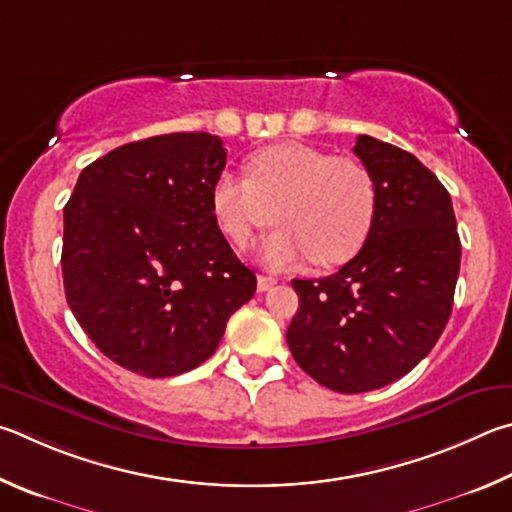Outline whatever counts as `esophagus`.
<instances>
[{"instance_id":"34e87169","label":"esophagus","mask_w":512,"mask_h":512,"mask_svg":"<svg viewBox=\"0 0 512 512\" xmlns=\"http://www.w3.org/2000/svg\"><path fill=\"white\" fill-rule=\"evenodd\" d=\"M274 285H276V279H274V276L258 274V279H256V288H258V292H267V290H272Z\"/></svg>"}]
</instances>
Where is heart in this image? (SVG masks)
Returning <instances> with one entry per match:
<instances>
[{"label": "heart", "mask_w": 512, "mask_h": 512, "mask_svg": "<svg viewBox=\"0 0 512 512\" xmlns=\"http://www.w3.org/2000/svg\"><path fill=\"white\" fill-rule=\"evenodd\" d=\"M245 173L215 179L211 204L220 229L240 247L274 220L283 224L263 240V263L290 267L312 256L317 265H337L369 238L378 184L360 159L279 143L251 155Z\"/></svg>", "instance_id": "obj_1"}]
</instances>
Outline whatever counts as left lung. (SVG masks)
Returning <instances> with one entry per match:
<instances>
[{
	"label": "left lung",
	"mask_w": 512,
	"mask_h": 512,
	"mask_svg": "<svg viewBox=\"0 0 512 512\" xmlns=\"http://www.w3.org/2000/svg\"><path fill=\"white\" fill-rule=\"evenodd\" d=\"M353 152L378 184L369 238L337 274L292 281L299 310L288 328L297 364L337 393L387 387L432 351L461 267L450 193L432 170L369 134Z\"/></svg>",
	"instance_id": "1"
}]
</instances>
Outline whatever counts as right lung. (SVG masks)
I'll return each mask as SVG.
<instances>
[{
  "label": "right lung",
  "instance_id": "obj_1",
  "mask_svg": "<svg viewBox=\"0 0 512 512\" xmlns=\"http://www.w3.org/2000/svg\"><path fill=\"white\" fill-rule=\"evenodd\" d=\"M224 164L215 134H159L92 161L65 204L69 308L98 351L143 378L209 360L256 292L213 213Z\"/></svg>",
  "mask_w": 512,
  "mask_h": 512
}]
</instances>
